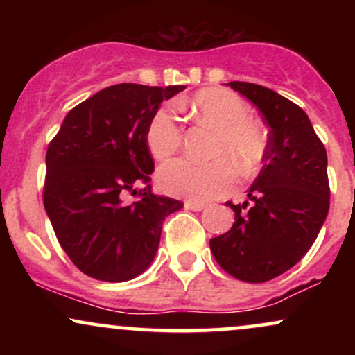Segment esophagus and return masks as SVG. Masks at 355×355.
<instances>
[{
	"label": "esophagus",
	"mask_w": 355,
	"mask_h": 355,
	"mask_svg": "<svg viewBox=\"0 0 355 355\" xmlns=\"http://www.w3.org/2000/svg\"><path fill=\"white\" fill-rule=\"evenodd\" d=\"M185 209L193 210V211H200V210L205 209V203H200V202H191V200H189V202H185Z\"/></svg>",
	"instance_id": "esophagus-1"
}]
</instances>
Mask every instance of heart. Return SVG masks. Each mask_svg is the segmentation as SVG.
<instances>
[{"label": "heart", "mask_w": 355, "mask_h": 355, "mask_svg": "<svg viewBox=\"0 0 355 355\" xmlns=\"http://www.w3.org/2000/svg\"><path fill=\"white\" fill-rule=\"evenodd\" d=\"M198 121L217 128L214 155H227L243 172L259 166L267 152V132L250 116V108L239 95L222 88L197 93L189 103ZM182 126L168 107H162L146 126L145 141L153 158L164 162L180 148ZM235 180L234 168L225 158L198 164L189 158L168 162L158 170V183L166 193L207 202L230 189Z\"/></svg>", "instance_id": "heart-1"}]
</instances>
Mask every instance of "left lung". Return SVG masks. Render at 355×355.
<instances>
[{"instance_id":"8db88e82","label":"left lung","mask_w":355,"mask_h":355,"mask_svg":"<svg viewBox=\"0 0 355 355\" xmlns=\"http://www.w3.org/2000/svg\"><path fill=\"white\" fill-rule=\"evenodd\" d=\"M227 85L255 105L270 133L248 202L225 203L235 222L210 239V250L232 277L260 284L294 267L315 242L329 214L327 152L307 113L291 100L262 85Z\"/></svg>"}]
</instances>
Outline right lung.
<instances>
[{
  "label": "right lung",
  "mask_w": 355,
  "mask_h": 355,
  "mask_svg": "<svg viewBox=\"0 0 355 355\" xmlns=\"http://www.w3.org/2000/svg\"><path fill=\"white\" fill-rule=\"evenodd\" d=\"M185 89L120 83L70 110L46 152L43 202L60 245L83 274L125 282L157 255L164 220L182 202L155 195L146 126ZM145 184L137 202L128 193Z\"/></svg>",
  "instance_id": "1"
}]
</instances>
